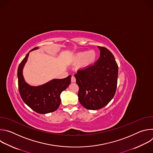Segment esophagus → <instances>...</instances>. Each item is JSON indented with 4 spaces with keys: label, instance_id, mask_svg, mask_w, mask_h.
<instances>
[{
    "label": "esophagus",
    "instance_id": "1",
    "mask_svg": "<svg viewBox=\"0 0 153 153\" xmlns=\"http://www.w3.org/2000/svg\"><path fill=\"white\" fill-rule=\"evenodd\" d=\"M71 82H76V77L74 76H72L71 77Z\"/></svg>",
    "mask_w": 153,
    "mask_h": 153
}]
</instances>
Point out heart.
I'll list each match as a JSON object with an SVG mask.
<instances>
[{
	"instance_id": "1",
	"label": "heart",
	"mask_w": 153,
	"mask_h": 153,
	"mask_svg": "<svg viewBox=\"0 0 153 153\" xmlns=\"http://www.w3.org/2000/svg\"><path fill=\"white\" fill-rule=\"evenodd\" d=\"M96 56V53L94 50L82 51L77 53L73 57V62L74 63H80L83 68H87L94 63Z\"/></svg>"
}]
</instances>
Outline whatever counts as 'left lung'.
Masks as SVG:
<instances>
[{
    "mask_svg": "<svg viewBox=\"0 0 153 153\" xmlns=\"http://www.w3.org/2000/svg\"><path fill=\"white\" fill-rule=\"evenodd\" d=\"M98 48L100 53L97 62L74 75L79 88V100L92 110L102 108L111 100L117 84L118 65L113 54L105 47Z\"/></svg>",
    "mask_w": 153,
    "mask_h": 153,
    "instance_id": "obj_1",
    "label": "left lung"
}]
</instances>
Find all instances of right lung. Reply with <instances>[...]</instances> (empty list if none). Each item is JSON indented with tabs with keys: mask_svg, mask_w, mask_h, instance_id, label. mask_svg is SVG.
I'll return each mask as SVG.
<instances>
[{
	"mask_svg": "<svg viewBox=\"0 0 153 153\" xmlns=\"http://www.w3.org/2000/svg\"><path fill=\"white\" fill-rule=\"evenodd\" d=\"M34 48L30 51L36 50ZM29 53L20 62L17 70L18 86L23 101L35 112L47 114L55 111L61 103L60 95L71 83V76L62 79H53L38 86H30L25 81L22 70L27 61Z\"/></svg>",
	"mask_w": 153,
	"mask_h": 153,
	"instance_id": "obj_1",
	"label": "right lung"
}]
</instances>
